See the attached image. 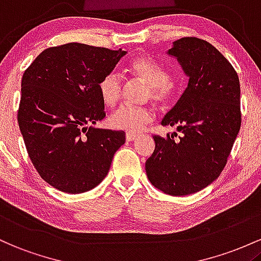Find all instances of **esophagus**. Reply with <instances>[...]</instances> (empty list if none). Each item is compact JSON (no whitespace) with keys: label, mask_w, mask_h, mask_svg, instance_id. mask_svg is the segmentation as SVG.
Wrapping results in <instances>:
<instances>
[{"label":"esophagus","mask_w":261,"mask_h":261,"mask_svg":"<svg viewBox=\"0 0 261 261\" xmlns=\"http://www.w3.org/2000/svg\"><path fill=\"white\" fill-rule=\"evenodd\" d=\"M138 134H134V133H127L125 134V139H127V142H133V140H136L138 138Z\"/></svg>","instance_id":"34e87169"}]
</instances>
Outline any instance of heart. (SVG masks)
<instances>
[{
  "label": "heart",
  "instance_id": "b5f03b06",
  "mask_svg": "<svg viewBox=\"0 0 261 261\" xmlns=\"http://www.w3.org/2000/svg\"><path fill=\"white\" fill-rule=\"evenodd\" d=\"M129 71L138 80L148 85V99H151L155 103L164 105L171 98L174 85L169 80L166 70L156 61L146 57H138L130 61ZM122 91V79L116 72L106 75L98 84L99 96L107 107H115L118 103ZM153 111L148 107L122 106L111 116L110 123L116 129L134 133L142 130L153 121Z\"/></svg>",
  "mask_w": 261,
  "mask_h": 261
}]
</instances>
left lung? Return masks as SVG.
<instances>
[{"label": "left lung", "instance_id": "obj_1", "mask_svg": "<svg viewBox=\"0 0 261 261\" xmlns=\"http://www.w3.org/2000/svg\"><path fill=\"white\" fill-rule=\"evenodd\" d=\"M166 54L189 77L185 91L162 121L181 136H155L145 171L164 194L186 196L208 186L224 169L241 129V85L232 64L206 40L181 38Z\"/></svg>", "mask_w": 261, "mask_h": 261}]
</instances>
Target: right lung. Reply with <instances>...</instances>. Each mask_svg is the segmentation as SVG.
<instances>
[{
  "instance_id": "1",
  "label": "right lung",
  "mask_w": 261,
  "mask_h": 261,
  "mask_svg": "<svg viewBox=\"0 0 261 261\" xmlns=\"http://www.w3.org/2000/svg\"><path fill=\"white\" fill-rule=\"evenodd\" d=\"M127 51L69 43L45 49L24 71L18 124L28 155L49 185L83 194L106 177L123 130L96 128L105 118L98 84Z\"/></svg>"
}]
</instances>
